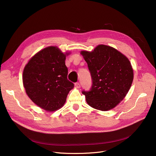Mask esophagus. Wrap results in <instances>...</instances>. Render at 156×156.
I'll return each mask as SVG.
<instances>
[{"label":"esophagus","instance_id":"1","mask_svg":"<svg viewBox=\"0 0 156 156\" xmlns=\"http://www.w3.org/2000/svg\"><path fill=\"white\" fill-rule=\"evenodd\" d=\"M75 85L76 87L78 88H80L81 87V85H80V84L79 82H76V83H75Z\"/></svg>","mask_w":156,"mask_h":156}]
</instances>
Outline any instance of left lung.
Here are the masks:
<instances>
[{
    "instance_id": "1",
    "label": "left lung",
    "mask_w": 156,
    "mask_h": 156,
    "mask_svg": "<svg viewBox=\"0 0 156 156\" xmlns=\"http://www.w3.org/2000/svg\"><path fill=\"white\" fill-rule=\"evenodd\" d=\"M90 73L92 84L83 90L86 101L101 111L114 108L125 98L132 85L133 71L127 57L113 47L99 45L92 52L81 51Z\"/></svg>"
}]
</instances>
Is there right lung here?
I'll return each instance as SVG.
<instances>
[{"instance_id": "add662e5", "label": "right lung", "mask_w": 156, "mask_h": 156, "mask_svg": "<svg viewBox=\"0 0 156 156\" xmlns=\"http://www.w3.org/2000/svg\"><path fill=\"white\" fill-rule=\"evenodd\" d=\"M66 55L56 47L37 53L24 67L23 82L30 99L48 111L60 109L74 87L68 80Z\"/></svg>"}]
</instances>
